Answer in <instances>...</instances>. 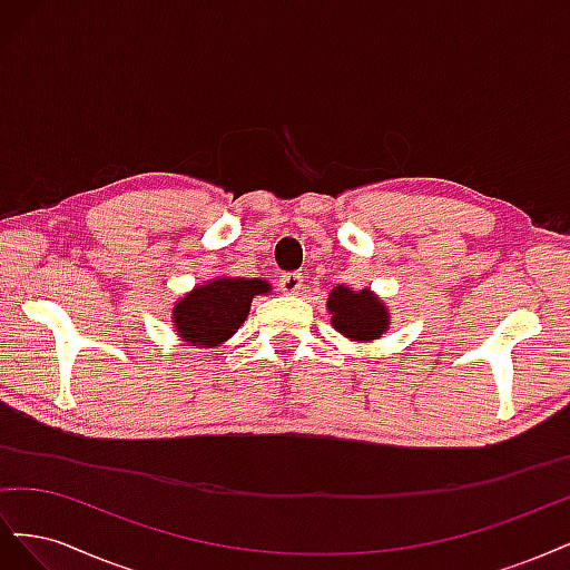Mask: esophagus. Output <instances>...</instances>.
Masks as SVG:
<instances>
[{
  "label": "esophagus",
  "mask_w": 570,
  "mask_h": 570,
  "mask_svg": "<svg viewBox=\"0 0 570 570\" xmlns=\"http://www.w3.org/2000/svg\"><path fill=\"white\" fill-rule=\"evenodd\" d=\"M278 285L281 289L285 292V295H299V292L304 289V275L302 273H283L278 278Z\"/></svg>",
  "instance_id": "obj_1"
}]
</instances>
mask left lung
<instances>
[{
  "label": "left lung",
  "mask_w": 570,
  "mask_h": 570,
  "mask_svg": "<svg viewBox=\"0 0 570 570\" xmlns=\"http://www.w3.org/2000/svg\"><path fill=\"white\" fill-rule=\"evenodd\" d=\"M327 308L333 314V325L342 335L352 340H375L385 333L387 312L368 289L354 292L337 287L331 292Z\"/></svg>",
  "instance_id": "obj_1"
}]
</instances>
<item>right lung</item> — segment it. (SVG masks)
Masks as SVG:
<instances>
[{"label":"right lung","instance_id":"add662e5","mask_svg":"<svg viewBox=\"0 0 570 570\" xmlns=\"http://www.w3.org/2000/svg\"><path fill=\"white\" fill-rule=\"evenodd\" d=\"M264 281L218 278L189 292L174 308L176 331L193 347H216L245 323L254 295L268 292Z\"/></svg>","mask_w":570,"mask_h":570}]
</instances>
